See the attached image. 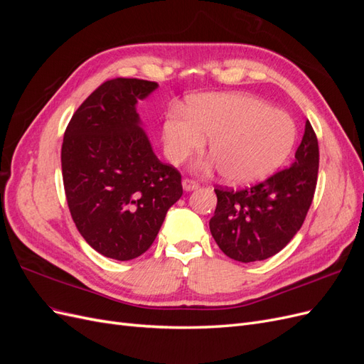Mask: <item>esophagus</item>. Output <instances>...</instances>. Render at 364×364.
Masks as SVG:
<instances>
[{
  "label": "esophagus",
  "instance_id": "1",
  "mask_svg": "<svg viewBox=\"0 0 364 364\" xmlns=\"http://www.w3.org/2000/svg\"><path fill=\"white\" fill-rule=\"evenodd\" d=\"M182 186H183L185 191H193V190H196V188H199V182H196V181H193V179L185 178V179L182 181Z\"/></svg>",
  "mask_w": 364,
  "mask_h": 364
}]
</instances>
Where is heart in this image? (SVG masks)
Masks as SVG:
<instances>
[{
	"instance_id": "1",
	"label": "heart",
	"mask_w": 364,
	"mask_h": 364,
	"mask_svg": "<svg viewBox=\"0 0 364 364\" xmlns=\"http://www.w3.org/2000/svg\"><path fill=\"white\" fill-rule=\"evenodd\" d=\"M188 118L171 115L164 123L165 153L179 164L209 139L214 165L222 178L235 185L266 179L289 159L296 146L297 126L287 114L249 95L205 94L191 98Z\"/></svg>"
}]
</instances>
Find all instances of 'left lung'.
<instances>
[{
  "mask_svg": "<svg viewBox=\"0 0 364 364\" xmlns=\"http://www.w3.org/2000/svg\"><path fill=\"white\" fill-rule=\"evenodd\" d=\"M318 171V144L310 121L291 167L234 191L215 188L209 229L225 255L240 262L262 261L290 243L311 206Z\"/></svg>",
  "mask_w": 364,
  "mask_h": 364,
  "instance_id": "obj_1",
  "label": "left lung"
}]
</instances>
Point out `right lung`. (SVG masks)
<instances>
[{
	"instance_id": "obj_1",
	"label": "right lung",
	"mask_w": 364,
	"mask_h": 364,
	"mask_svg": "<svg viewBox=\"0 0 364 364\" xmlns=\"http://www.w3.org/2000/svg\"><path fill=\"white\" fill-rule=\"evenodd\" d=\"M158 87L141 79L107 80L74 112L62 144V178L71 217L102 255L129 261L155 241L182 196V176L153 153L136 112Z\"/></svg>"
}]
</instances>
